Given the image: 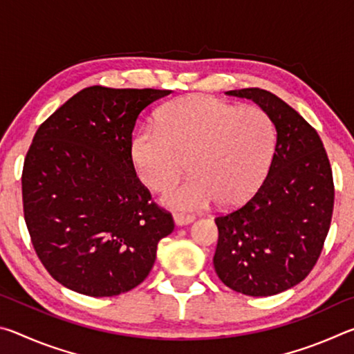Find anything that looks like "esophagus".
<instances>
[{"label": "esophagus", "instance_id": "1", "mask_svg": "<svg viewBox=\"0 0 354 354\" xmlns=\"http://www.w3.org/2000/svg\"><path fill=\"white\" fill-rule=\"evenodd\" d=\"M173 220H175V223L178 226H184V225H189L192 221L195 220L194 215H184V214H175L173 215Z\"/></svg>", "mask_w": 354, "mask_h": 354}]
</instances>
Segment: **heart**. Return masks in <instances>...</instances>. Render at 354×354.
I'll return each instance as SVG.
<instances>
[{"instance_id":"heart-1","label":"heart","mask_w":354,"mask_h":354,"mask_svg":"<svg viewBox=\"0 0 354 354\" xmlns=\"http://www.w3.org/2000/svg\"><path fill=\"white\" fill-rule=\"evenodd\" d=\"M277 131L259 107H236L207 95H187L162 107L158 128H142L131 154L143 184L164 190L187 169V181L167 190L165 206L203 211L220 200L234 206L254 194L270 167Z\"/></svg>"}]
</instances>
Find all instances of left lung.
<instances>
[{
  "label": "left lung",
  "instance_id": "left-lung-1",
  "mask_svg": "<svg viewBox=\"0 0 354 354\" xmlns=\"http://www.w3.org/2000/svg\"><path fill=\"white\" fill-rule=\"evenodd\" d=\"M226 95L267 112L277 147L256 194L215 218L214 268L221 283L243 295H277L301 283L322 253L334 207L331 165L317 131L277 95L256 87Z\"/></svg>",
  "mask_w": 354,
  "mask_h": 354
}]
</instances>
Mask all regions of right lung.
Wrapping results in <instances>:
<instances>
[{
    "label": "right lung",
    "instance_id": "right-lung-1",
    "mask_svg": "<svg viewBox=\"0 0 354 354\" xmlns=\"http://www.w3.org/2000/svg\"><path fill=\"white\" fill-rule=\"evenodd\" d=\"M170 93L87 87L35 133L21 175L25 221L39 259L67 289L88 297L134 289L175 227L131 154L140 112Z\"/></svg>",
    "mask_w": 354,
    "mask_h": 354
}]
</instances>
